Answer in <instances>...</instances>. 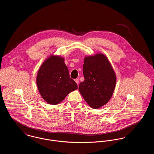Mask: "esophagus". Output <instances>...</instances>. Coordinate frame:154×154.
I'll return each instance as SVG.
<instances>
[{
	"mask_svg": "<svg viewBox=\"0 0 154 154\" xmlns=\"http://www.w3.org/2000/svg\"><path fill=\"white\" fill-rule=\"evenodd\" d=\"M74 81H75V82L77 83V84L79 85V79H75Z\"/></svg>",
	"mask_w": 154,
	"mask_h": 154,
	"instance_id": "1",
	"label": "esophagus"
}]
</instances>
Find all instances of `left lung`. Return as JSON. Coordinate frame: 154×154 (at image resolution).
<instances>
[{
  "label": "left lung",
  "mask_w": 154,
  "mask_h": 154,
  "mask_svg": "<svg viewBox=\"0 0 154 154\" xmlns=\"http://www.w3.org/2000/svg\"><path fill=\"white\" fill-rule=\"evenodd\" d=\"M84 81L79 85L81 95L92 109H99L110 100L117 77L108 58L103 54L85 57L83 65Z\"/></svg>",
  "instance_id": "8db88e82"
}]
</instances>
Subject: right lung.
Returning <instances> with one entry per match:
<instances>
[{
    "instance_id": "obj_1",
    "label": "right lung",
    "mask_w": 154,
    "mask_h": 154,
    "mask_svg": "<svg viewBox=\"0 0 154 154\" xmlns=\"http://www.w3.org/2000/svg\"><path fill=\"white\" fill-rule=\"evenodd\" d=\"M64 61L63 57L51 55L45 59L37 74L39 93L46 102L52 105L61 102L70 92L78 88L70 77Z\"/></svg>"
}]
</instances>
